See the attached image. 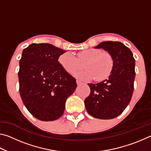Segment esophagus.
<instances>
[{
	"label": "esophagus",
	"mask_w": 151,
	"mask_h": 151,
	"mask_svg": "<svg viewBox=\"0 0 151 151\" xmlns=\"http://www.w3.org/2000/svg\"><path fill=\"white\" fill-rule=\"evenodd\" d=\"M76 83H77V85L78 86H80V85H82V84H83L81 81H76Z\"/></svg>",
	"instance_id": "obj_1"
}]
</instances>
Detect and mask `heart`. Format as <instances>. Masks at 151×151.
Instances as JSON below:
<instances>
[{
  "instance_id": "b5f03b06",
  "label": "heart",
  "mask_w": 151,
  "mask_h": 151,
  "mask_svg": "<svg viewBox=\"0 0 151 151\" xmlns=\"http://www.w3.org/2000/svg\"><path fill=\"white\" fill-rule=\"evenodd\" d=\"M60 65L66 72L73 74L81 68L85 63V69L76 73L75 76L83 81H103L112 73L114 61L109 52H103L100 49L90 48L78 52L77 57L70 52L64 53L58 58Z\"/></svg>"
}]
</instances>
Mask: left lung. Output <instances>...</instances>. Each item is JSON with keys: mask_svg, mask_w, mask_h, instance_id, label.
Wrapping results in <instances>:
<instances>
[{"mask_svg": "<svg viewBox=\"0 0 151 151\" xmlns=\"http://www.w3.org/2000/svg\"><path fill=\"white\" fill-rule=\"evenodd\" d=\"M94 48H103L114 61L108 78L89 83L91 93L85 100L88 114L99 119H111L120 115L131 100L135 78V60L131 50L121 42L105 41Z\"/></svg>", "mask_w": 151, "mask_h": 151, "instance_id": "8db88e82", "label": "left lung"}]
</instances>
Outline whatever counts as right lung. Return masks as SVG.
<instances>
[{"label": "right lung", "mask_w": 151, "mask_h": 151, "mask_svg": "<svg viewBox=\"0 0 151 151\" xmlns=\"http://www.w3.org/2000/svg\"><path fill=\"white\" fill-rule=\"evenodd\" d=\"M51 44H31L19 62V92L24 106L40 121H55L63 115L67 98L77 86L76 79L58 62L66 52Z\"/></svg>", "instance_id": "add662e5"}]
</instances>
